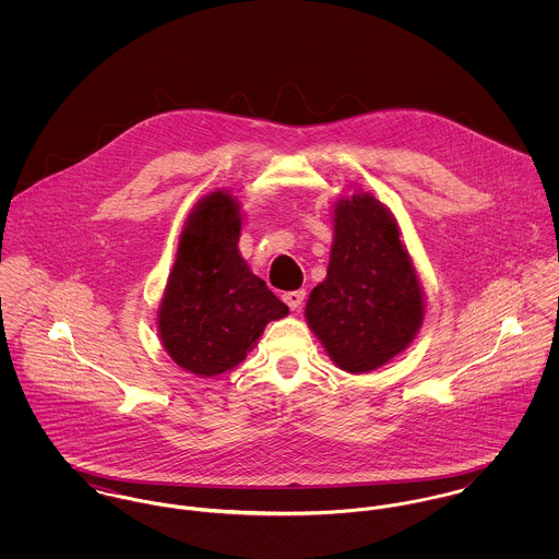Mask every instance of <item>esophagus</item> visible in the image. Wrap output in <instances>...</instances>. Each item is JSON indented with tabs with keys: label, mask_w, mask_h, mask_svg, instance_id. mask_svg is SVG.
I'll use <instances>...</instances> for the list:
<instances>
[{
	"label": "esophagus",
	"mask_w": 559,
	"mask_h": 559,
	"mask_svg": "<svg viewBox=\"0 0 559 559\" xmlns=\"http://www.w3.org/2000/svg\"><path fill=\"white\" fill-rule=\"evenodd\" d=\"M306 299V293L304 290H290V293H284V301L290 310H299L301 304Z\"/></svg>",
	"instance_id": "esophagus-1"
}]
</instances>
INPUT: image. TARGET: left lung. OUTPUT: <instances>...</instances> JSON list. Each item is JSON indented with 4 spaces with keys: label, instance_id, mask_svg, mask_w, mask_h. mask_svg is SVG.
Here are the masks:
<instances>
[{
    "label": "left lung",
    "instance_id": "left-lung-1",
    "mask_svg": "<svg viewBox=\"0 0 559 559\" xmlns=\"http://www.w3.org/2000/svg\"><path fill=\"white\" fill-rule=\"evenodd\" d=\"M424 310V288L392 211L361 189L340 198L326 277L306 304L331 361L350 374L390 364L417 335Z\"/></svg>",
    "mask_w": 559,
    "mask_h": 559
}]
</instances>
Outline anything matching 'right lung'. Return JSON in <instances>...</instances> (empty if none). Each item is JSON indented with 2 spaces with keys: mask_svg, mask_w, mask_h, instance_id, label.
Returning <instances> with one entry per match:
<instances>
[{
  "mask_svg": "<svg viewBox=\"0 0 559 559\" xmlns=\"http://www.w3.org/2000/svg\"><path fill=\"white\" fill-rule=\"evenodd\" d=\"M239 200L215 189L189 213L163 290L157 329L182 370L217 377L247 357L271 320L288 317L239 251Z\"/></svg>",
  "mask_w": 559,
  "mask_h": 559,
  "instance_id": "1",
  "label": "right lung"
}]
</instances>
